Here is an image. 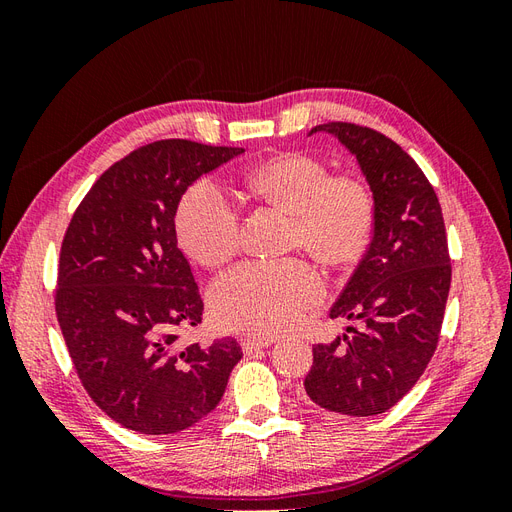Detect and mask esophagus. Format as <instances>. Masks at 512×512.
<instances>
[{"instance_id":"obj_1","label":"esophagus","mask_w":512,"mask_h":512,"mask_svg":"<svg viewBox=\"0 0 512 512\" xmlns=\"http://www.w3.org/2000/svg\"><path fill=\"white\" fill-rule=\"evenodd\" d=\"M271 344H273L271 337H243L241 339V346H243L245 354H252V352L262 350V348H269Z\"/></svg>"}]
</instances>
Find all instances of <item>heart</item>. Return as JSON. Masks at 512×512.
Listing matches in <instances>:
<instances>
[{
	"instance_id": "heart-1",
	"label": "heart",
	"mask_w": 512,
	"mask_h": 512,
	"mask_svg": "<svg viewBox=\"0 0 512 512\" xmlns=\"http://www.w3.org/2000/svg\"><path fill=\"white\" fill-rule=\"evenodd\" d=\"M245 185L292 215V243L322 265L346 269L367 252L376 196L363 177L329 175L320 160L286 151L247 170ZM175 228L183 250L205 267H222L239 250V213L213 181H198L183 194ZM322 290L318 271L305 260L245 262L213 286L211 312L224 329L271 337L314 307Z\"/></svg>"
}]
</instances>
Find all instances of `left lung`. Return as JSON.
<instances>
[{"label": "left lung", "mask_w": 512, "mask_h": 512, "mask_svg": "<svg viewBox=\"0 0 512 512\" xmlns=\"http://www.w3.org/2000/svg\"><path fill=\"white\" fill-rule=\"evenodd\" d=\"M314 132L337 136L359 162L376 196V226L329 314L361 329L316 344L303 386L324 410L376 416L412 389L436 352L451 290L444 218L423 170L389 136L346 121Z\"/></svg>", "instance_id": "8db88e82"}]
</instances>
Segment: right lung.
Segmentation results:
<instances>
[{"mask_svg": "<svg viewBox=\"0 0 512 512\" xmlns=\"http://www.w3.org/2000/svg\"><path fill=\"white\" fill-rule=\"evenodd\" d=\"M239 153L185 138L138 147L91 185L61 241V335L89 397L126 429L192 427L220 404L241 361L232 337L179 342L203 320V299L175 232L185 190Z\"/></svg>", "mask_w": 512, "mask_h": 512, "instance_id": "right-lung-1", "label": "right lung"}]
</instances>
